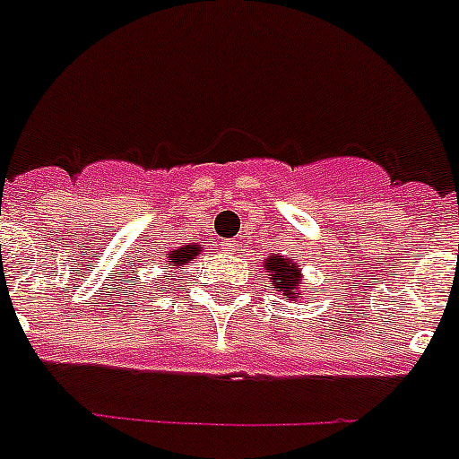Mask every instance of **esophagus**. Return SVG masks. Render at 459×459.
Listing matches in <instances>:
<instances>
[{"label":"esophagus","mask_w":459,"mask_h":459,"mask_svg":"<svg viewBox=\"0 0 459 459\" xmlns=\"http://www.w3.org/2000/svg\"><path fill=\"white\" fill-rule=\"evenodd\" d=\"M223 249H226V252H238V242L236 240H226V242H223Z\"/></svg>","instance_id":"1"}]
</instances>
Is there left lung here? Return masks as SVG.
<instances>
[{
  "label": "left lung",
  "instance_id": "obj_1",
  "mask_svg": "<svg viewBox=\"0 0 459 459\" xmlns=\"http://www.w3.org/2000/svg\"><path fill=\"white\" fill-rule=\"evenodd\" d=\"M265 273H271V282L277 291H282L284 299H299V296H291L296 289L301 287L299 277L301 271L291 264V259H280V256H271L265 261Z\"/></svg>",
  "mask_w": 459,
  "mask_h": 459
}]
</instances>
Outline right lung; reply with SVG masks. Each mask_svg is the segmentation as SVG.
<instances>
[{
	"instance_id": "1",
	"label": "right lung",
	"mask_w": 459,
	"mask_h": 459,
	"mask_svg": "<svg viewBox=\"0 0 459 459\" xmlns=\"http://www.w3.org/2000/svg\"><path fill=\"white\" fill-rule=\"evenodd\" d=\"M198 252H203V249H200V245H186V247L175 249V252H172L168 259H170V265H184L194 259Z\"/></svg>"
}]
</instances>
